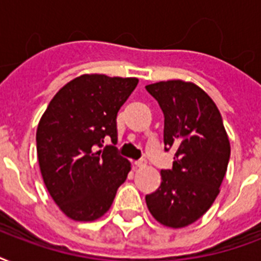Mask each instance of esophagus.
<instances>
[{
    "label": "esophagus",
    "mask_w": 261,
    "mask_h": 261,
    "mask_svg": "<svg viewBox=\"0 0 261 261\" xmlns=\"http://www.w3.org/2000/svg\"><path fill=\"white\" fill-rule=\"evenodd\" d=\"M134 165H135V167H137V168H143V167H146V160H143V159L138 160V161H135Z\"/></svg>",
    "instance_id": "esophagus-1"
}]
</instances>
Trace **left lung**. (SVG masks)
Returning a JSON list of instances; mask_svg holds the SVG:
<instances>
[{"mask_svg":"<svg viewBox=\"0 0 261 261\" xmlns=\"http://www.w3.org/2000/svg\"><path fill=\"white\" fill-rule=\"evenodd\" d=\"M146 90L164 114V149L176 150L159 190L145 198L147 208L165 226H188L210 208L226 173L230 143L222 116L195 84L161 81Z\"/></svg>","mask_w":261,"mask_h":261,"instance_id":"8db88e82","label":"left lung"}]
</instances>
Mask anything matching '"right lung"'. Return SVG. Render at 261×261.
<instances>
[{
    "instance_id": "obj_1",
    "label": "right lung",
    "mask_w": 261,
    "mask_h": 261,
    "mask_svg": "<svg viewBox=\"0 0 261 261\" xmlns=\"http://www.w3.org/2000/svg\"><path fill=\"white\" fill-rule=\"evenodd\" d=\"M137 79L85 74L51 100L36 131L43 180L59 208L74 221H94L110 210L131 169L119 154L116 116ZM111 139L112 145L103 146Z\"/></svg>"
}]
</instances>
